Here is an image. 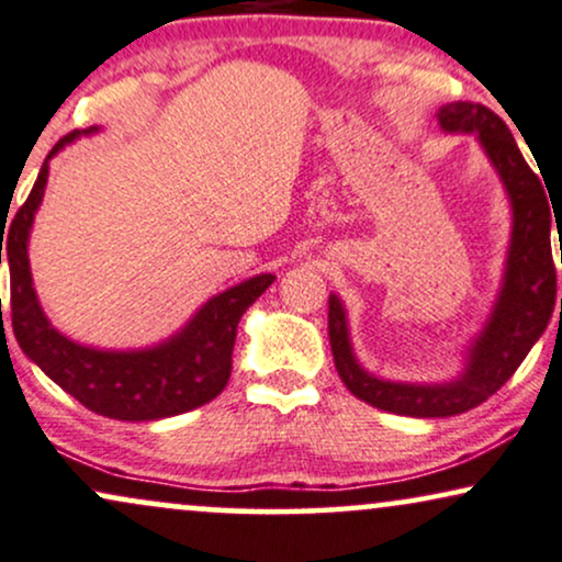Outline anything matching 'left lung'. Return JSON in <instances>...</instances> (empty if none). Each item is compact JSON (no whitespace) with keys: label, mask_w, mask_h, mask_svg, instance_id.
Returning <instances> with one entry per match:
<instances>
[{"label":"left lung","mask_w":562,"mask_h":562,"mask_svg":"<svg viewBox=\"0 0 562 562\" xmlns=\"http://www.w3.org/2000/svg\"><path fill=\"white\" fill-rule=\"evenodd\" d=\"M439 125L448 133H476L486 157L503 180L513 206V235L499 290L490 322L469 350V367L456 382L403 384L371 376L356 361L350 348L346 308L337 295H329V346L335 369L358 401L414 418H442L465 414L486 397L495 395L516 374L533 342L550 324L558 299V274L552 261L550 227L555 209L547 199L542 180L526 165L524 154L508 125L490 106L474 101H452L437 112ZM562 263V243H560ZM562 314V299H560ZM562 319V316H560Z\"/></svg>","instance_id":"obj_1"}]
</instances>
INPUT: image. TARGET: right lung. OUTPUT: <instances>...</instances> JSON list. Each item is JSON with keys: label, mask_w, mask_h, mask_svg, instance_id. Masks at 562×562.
Returning <instances> with one entry per match:
<instances>
[{"label": "right lung", "mask_w": 562, "mask_h": 562, "mask_svg": "<svg viewBox=\"0 0 562 562\" xmlns=\"http://www.w3.org/2000/svg\"><path fill=\"white\" fill-rule=\"evenodd\" d=\"M88 127L83 133H93ZM80 131L65 135L46 157L33 191L0 238V263H10V319L18 346L67 395L93 414L117 422H157L214 401L233 371V346L240 316L274 282L256 274L214 295L178 335L144 350H97L72 342L52 327L31 280L29 235L44 199L49 159ZM4 222V220H2ZM5 251H1V240ZM2 311V301H0ZM2 319V316H0ZM4 324V322H2Z\"/></svg>", "instance_id": "1"}]
</instances>
